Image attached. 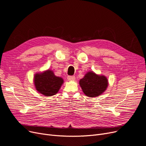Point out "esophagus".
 <instances>
[{
    "mask_svg": "<svg viewBox=\"0 0 146 146\" xmlns=\"http://www.w3.org/2000/svg\"><path fill=\"white\" fill-rule=\"evenodd\" d=\"M67 79L70 80V81H72V80H74L75 79V77L73 76H69L67 77Z\"/></svg>",
    "mask_w": 146,
    "mask_h": 146,
    "instance_id": "34e87169",
    "label": "esophagus"
}]
</instances>
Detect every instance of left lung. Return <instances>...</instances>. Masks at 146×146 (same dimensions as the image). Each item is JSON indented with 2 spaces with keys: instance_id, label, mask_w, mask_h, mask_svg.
I'll use <instances>...</instances> for the list:
<instances>
[{
  "instance_id": "left-lung-1",
  "label": "left lung",
  "mask_w": 146,
  "mask_h": 146,
  "mask_svg": "<svg viewBox=\"0 0 146 146\" xmlns=\"http://www.w3.org/2000/svg\"><path fill=\"white\" fill-rule=\"evenodd\" d=\"M79 84L83 93L90 98L98 97L103 93L108 86V80L103 75H98L93 72H87Z\"/></svg>"
}]
</instances>
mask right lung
<instances>
[{
    "instance_id": "right-lung-1",
    "label": "right lung",
    "mask_w": 146,
    "mask_h": 146,
    "mask_svg": "<svg viewBox=\"0 0 146 146\" xmlns=\"http://www.w3.org/2000/svg\"><path fill=\"white\" fill-rule=\"evenodd\" d=\"M64 81L62 77L56 76L53 72L47 70L34 76V84L36 90L46 96L55 95L59 92Z\"/></svg>"
}]
</instances>
